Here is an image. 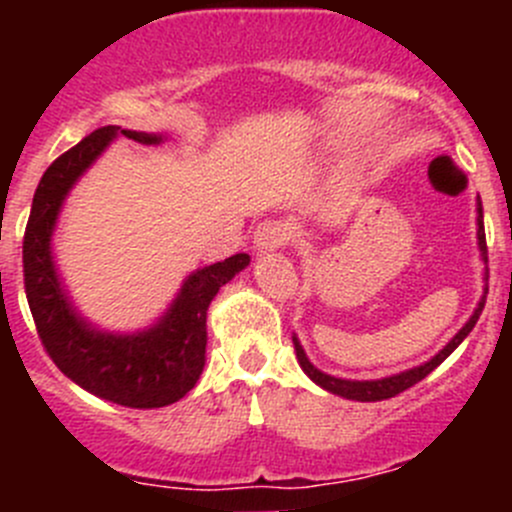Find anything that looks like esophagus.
Wrapping results in <instances>:
<instances>
[{
  "label": "esophagus",
  "instance_id": "obj_1",
  "mask_svg": "<svg viewBox=\"0 0 512 512\" xmlns=\"http://www.w3.org/2000/svg\"><path fill=\"white\" fill-rule=\"evenodd\" d=\"M289 237H292V230H289L287 223H282V220H265L255 230V250L270 252L277 250V247H285Z\"/></svg>",
  "mask_w": 512,
  "mask_h": 512
}]
</instances>
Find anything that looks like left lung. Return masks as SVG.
Masks as SVG:
<instances>
[{
  "label": "left lung",
  "instance_id": "1",
  "mask_svg": "<svg viewBox=\"0 0 512 512\" xmlns=\"http://www.w3.org/2000/svg\"><path fill=\"white\" fill-rule=\"evenodd\" d=\"M478 245H480V252H483V260H488V245H485V227H483V205H480V200H478ZM485 294H488V292H485ZM483 307H485V297L480 299L478 309L473 312V317L468 319L466 327H463L461 332H458L456 337H453L451 342H448L446 347L441 349V352L433 356L431 361L416 366V369L404 371V374L389 376V379H376V381L334 379V376L324 374V371H319L317 366H312V361L307 359V354H304V349L299 347L297 339H294V349H297V359H299V366L304 369V374H307L309 379L314 381V384L322 386V389H327V391H332V394L344 396V399H352V401H384V399H391V396L401 394V391L411 389V386L418 384V381L426 379V376L431 374V371L436 369V366L441 364L443 359H448L453 349H456L458 344H461L463 339L471 334V329L476 327V322H478L480 312H483Z\"/></svg>",
  "mask_w": 512,
  "mask_h": 512
}]
</instances>
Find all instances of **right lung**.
Returning <instances> with one entry per match:
<instances>
[{
    "label": "right lung",
    "instance_id": "right-lung-1",
    "mask_svg": "<svg viewBox=\"0 0 512 512\" xmlns=\"http://www.w3.org/2000/svg\"><path fill=\"white\" fill-rule=\"evenodd\" d=\"M116 133L138 143L160 141L151 133L103 126L46 168L24 230V289L46 354L71 381L118 406L160 409L183 399L200 379L210 302L225 282L250 265V257L240 252L190 275L168 314L148 332L113 337L91 329L61 292L49 245L64 195Z\"/></svg>",
    "mask_w": 512,
    "mask_h": 512
}]
</instances>
